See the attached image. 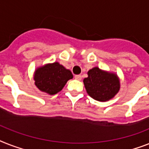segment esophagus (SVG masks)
I'll use <instances>...</instances> for the list:
<instances>
[{
    "label": "esophagus",
    "mask_w": 149,
    "mask_h": 149,
    "mask_svg": "<svg viewBox=\"0 0 149 149\" xmlns=\"http://www.w3.org/2000/svg\"><path fill=\"white\" fill-rule=\"evenodd\" d=\"M75 79H77V80H81L82 79V77H81V75H75Z\"/></svg>",
    "instance_id": "obj_1"
}]
</instances>
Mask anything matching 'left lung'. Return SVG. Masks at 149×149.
<instances>
[{
    "label": "left lung",
    "mask_w": 149,
    "mask_h": 149,
    "mask_svg": "<svg viewBox=\"0 0 149 149\" xmlns=\"http://www.w3.org/2000/svg\"><path fill=\"white\" fill-rule=\"evenodd\" d=\"M87 93L94 100L105 102L115 96L120 88L116 74L105 72L94 67L88 72V77L83 79Z\"/></svg>",
    "instance_id": "1"
}]
</instances>
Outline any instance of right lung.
Returning a JSON list of instances; mask_svg holds the SVG:
<instances>
[{
    "instance_id": "1",
    "label": "right lung",
    "mask_w": 149,
    "mask_h": 149,
    "mask_svg": "<svg viewBox=\"0 0 149 149\" xmlns=\"http://www.w3.org/2000/svg\"><path fill=\"white\" fill-rule=\"evenodd\" d=\"M72 78L70 70L57 62L37 69L34 74L35 85L40 90L49 95L61 91L66 82Z\"/></svg>"
}]
</instances>
